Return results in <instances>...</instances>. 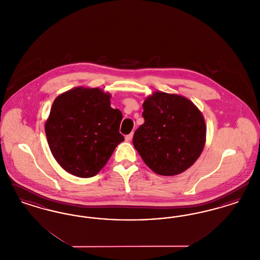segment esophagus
I'll return each instance as SVG.
<instances>
[{"instance_id": "esophagus-1", "label": "esophagus", "mask_w": 260, "mask_h": 260, "mask_svg": "<svg viewBox=\"0 0 260 260\" xmlns=\"http://www.w3.org/2000/svg\"><path fill=\"white\" fill-rule=\"evenodd\" d=\"M133 136H134V133H131L129 135L125 136V137H124V138H125V140H126V141H131V140L133 139Z\"/></svg>"}]
</instances>
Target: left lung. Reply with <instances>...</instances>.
Returning <instances> with one entry per match:
<instances>
[{"label":"left lung","instance_id":"left-lung-1","mask_svg":"<svg viewBox=\"0 0 260 260\" xmlns=\"http://www.w3.org/2000/svg\"><path fill=\"white\" fill-rule=\"evenodd\" d=\"M144 124L133 143L157 174L172 176L197 161L206 144L207 125L198 107L182 95L154 91L143 104Z\"/></svg>","mask_w":260,"mask_h":260}]
</instances>
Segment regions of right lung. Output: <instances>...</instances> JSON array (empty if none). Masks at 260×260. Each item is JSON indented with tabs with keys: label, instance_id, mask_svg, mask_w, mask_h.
<instances>
[{
	"label": "right lung",
	"instance_id": "1",
	"mask_svg": "<svg viewBox=\"0 0 260 260\" xmlns=\"http://www.w3.org/2000/svg\"><path fill=\"white\" fill-rule=\"evenodd\" d=\"M111 94L99 87H77L54 99L45 132L52 156L78 177L96 175L124 141L123 115L113 109Z\"/></svg>",
	"mask_w": 260,
	"mask_h": 260
}]
</instances>
